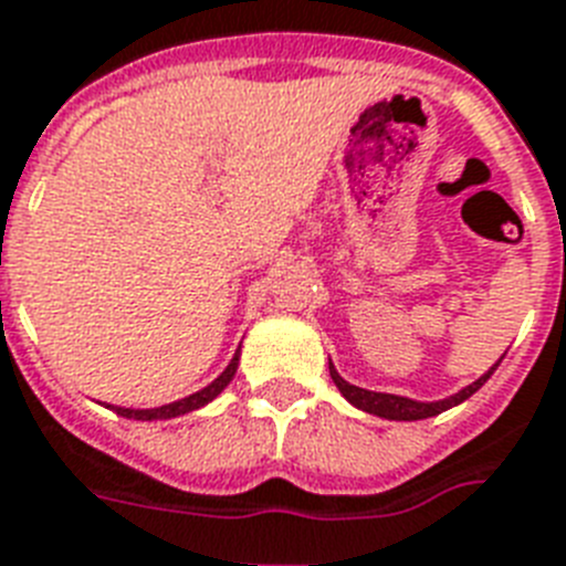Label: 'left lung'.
Returning <instances> with one entry per match:
<instances>
[{
	"instance_id": "1",
	"label": "left lung",
	"mask_w": 566,
	"mask_h": 566,
	"mask_svg": "<svg viewBox=\"0 0 566 566\" xmlns=\"http://www.w3.org/2000/svg\"><path fill=\"white\" fill-rule=\"evenodd\" d=\"M497 364H501V358H497ZM497 364H492V367L478 378V381H471V385H465L462 390H457V394L437 401H419V399H410V396H396V394H376V390H367V387L349 385L347 378H340V373L335 370L333 361H329V376H333L340 396H344L353 408L364 410V413H373V417L394 419V422H417V419L437 417V413H442V410L457 408L460 401H465L469 396L478 394L480 387L492 378V373L497 370Z\"/></svg>"
}]
</instances>
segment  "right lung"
Returning a JSON list of instances; mask_svg holds the SVG:
<instances>
[{
	"label": "right lung",
	"instance_id": "add662e5",
	"mask_svg": "<svg viewBox=\"0 0 566 566\" xmlns=\"http://www.w3.org/2000/svg\"><path fill=\"white\" fill-rule=\"evenodd\" d=\"M237 364H240V349L233 353V358L228 361V367L222 373H219L213 381H210L208 387H202V390H196V394L185 396V399H176L170 401V405H158V408H120V405H106V408H112L118 417H126V419H138V422H156V419H176V417H185V413H193V410L205 408L208 401L217 399L222 390H226L228 385H231L233 373H237Z\"/></svg>",
	"mask_w": 566,
	"mask_h": 566
}]
</instances>
